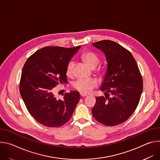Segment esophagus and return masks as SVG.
<instances>
[{
    "label": "esophagus",
    "mask_w": 160,
    "mask_h": 160,
    "mask_svg": "<svg viewBox=\"0 0 160 160\" xmlns=\"http://www.w3.org/2000/svg\"><path fill=\"white\" fill-rule=\"evenodd\" d=\"M80 96H81V97H86V96H87V94L80 92Z\"/></svg>",
    "instance_id": "34e87169"
}]
</instances>
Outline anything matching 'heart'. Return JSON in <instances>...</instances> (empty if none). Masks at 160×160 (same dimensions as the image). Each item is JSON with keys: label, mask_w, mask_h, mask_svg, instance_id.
Segmentation results:
<instances>
[{"label": "heart", "mask_w": 160, "mask_h": 160, "mask_svg": "<svg viewBox=\"0 0 160 160\" xmlns=\"http://www.w3.org/2000/svg\"><path fill=\"white\" fill-rule=\"evenodd\" d=\"M82 59L85 63L91 68L96 67L99 61V57L92 52L86 51L84 52L82 55ZM74 62L71 61L68 62L66 69V73L68 77L72 76L73 73ZM97 82L94 79H78L75 81L73 85L75 89L79 91V92L83 94H88L92 91V90L96 87Z\"/></svg>", "instance_id": "obj_1"}]
</instances>
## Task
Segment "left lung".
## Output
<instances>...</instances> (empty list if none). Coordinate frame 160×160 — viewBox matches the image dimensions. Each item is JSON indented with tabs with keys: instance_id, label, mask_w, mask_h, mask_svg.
<instances>
[{
	"instance_id": "8db88e82",
	"label": "left lung",
	"mask_w": 160,
	"mask_h": 160,
	"mask_svg": "<svg viewBox=\"0 0 160 160\" xmlns=\"http://www.w3.org/2000/svg\"><path fill=\"white\" fill-rule=\"evenodd\" d=\"M92 45L106 55L108 69L101 90L112 96L96 98L92 112L101 123L115 126L127 121L138 107L143 89L142 78L131 52L119 43L104 40Z\"/></svg>"
}]
</instances>
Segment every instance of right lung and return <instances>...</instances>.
<instances>
[{
    "mask_svg": "<svg viewBox=\"0 0 160 160\" xmlns=\"http://www.w3.org/2000/svg\"><path fill=\"white\" fill-rule=\"evenodd\" d=\"M80 46H47L26 61L21 73L19 92L31 116L48 127H59L70 120L80 100L78 91L54 95L56 86L67 82L66 66Z\"/></svg>",
    "mask_w": 160,
    "mask_h": 160,
    "instance_id": "add662e5",
    "label": "right lung"
}]
</instances>
